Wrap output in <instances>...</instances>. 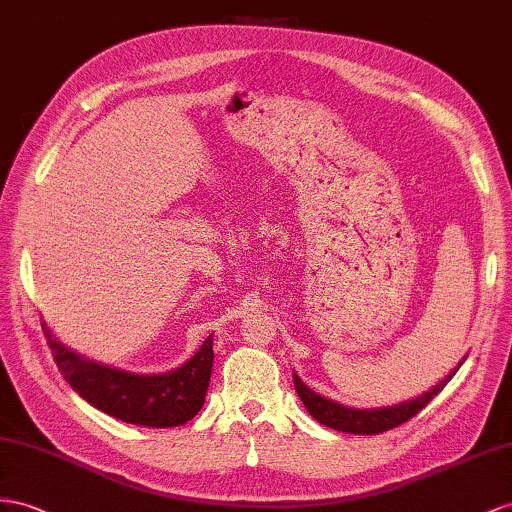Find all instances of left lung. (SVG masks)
Masks as SVG:
<instances>
[{
  "mask_svg": "<svg viewBox=\"0 0 512 512\" xmlns=\"http://www.w3.org/2000/svg\"><path fill=\"white\" fill-rule=\"evenodd\" d=\"M465 359L467 355L458 361V365H454V370H450V374L445 376L443 381L424 391L422 396L391 404V406H376V409H352V406H344L335 400L324 398L300 381V376L296 372H294V387L298 391V398L307 406L309 415L316 417L320 424L329 426L333 430L352 432V435H378V432H385L389 428H396L404 422H409L413 415L422 411L424 406L452 381V376L465 363Z\"/></svg>",
  "mask_w": 512,
  "mask_h": 512,
  "instance_id": "left-lung-1",
  "label": "left lung"
}]
</instances>
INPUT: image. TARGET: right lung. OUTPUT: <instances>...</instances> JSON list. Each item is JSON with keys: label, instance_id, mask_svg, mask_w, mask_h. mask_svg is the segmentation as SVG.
<instances>
[{"label": "right lung", "instance_id": "1", "mask_svg": "<svg viewBox=\"0 0 512 512\" xmlns=\"http://www.w3.org/2000/svg\"><path fill=\"white\" fill-rule=\"evenodd\" d=\"M51 355L67 381L95 409L121 422L175 428L201 411L214 363V335L179 368L162 374H134L77 355L60 344L43 322Z\"/></svg>", "mask_w": 512, "mask_h": 512}]
</instances>
